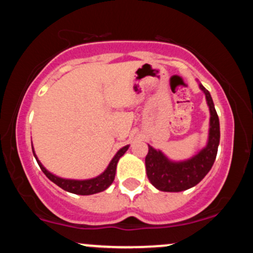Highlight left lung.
<instances>
[{
    "mask_svg": "<svg viewBox=\"0 0 253 253\" xmlns=\"http://www.w3.org/2000/svg\"><path fill=\"white\" fill-rule=\"evenodd\" d=\"M199 88L205 94L210 108V129L207 143L190 158L173 161L149 145V153L145 158L147 178L158 190L178 193L195 187L205 178L213 167L220 143V123L213 100L207 89L196 80Z\"/></svg>",
    "mask_w": 253,
    "mask_h": 253,
    "instance_id": "obj_1",
    "label": "left lung"
}]
</instances>
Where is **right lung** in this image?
<instances>
[{
	"instance_id": "1",
	"label": "right lung",
	"mask_w": 253,
	"mask_h": 253,
	"mask_svg": "<svg viewBox=\"0 0 253 253\" xmlns=\"http://www.w3.org/2000/svg\"><path fill=\"white\" fill-rule=\"evenodd\" d=\"M128 147L129 145H126V146L121 147V149L115 153V156L113 157L112 161L109 162L108 167L106 168V170H104L102 173H100L98 176L92 177V178H88V179L63 178V177L54 175V173H52L51 171L46 169V168L42 164V162L38 159L33 146H32V150H33V155L36 157L40 169L42 170V172L45 173L46 177H47L50 181L53 182L54 184H57L58 187H60L65 191H69V193H72V194H77V195H92V194H97V193H101V191L106 190L107 188H109V185L114 182L119 159L125 155V152L128 150Z\"/></svg>"
}]
</instances>
